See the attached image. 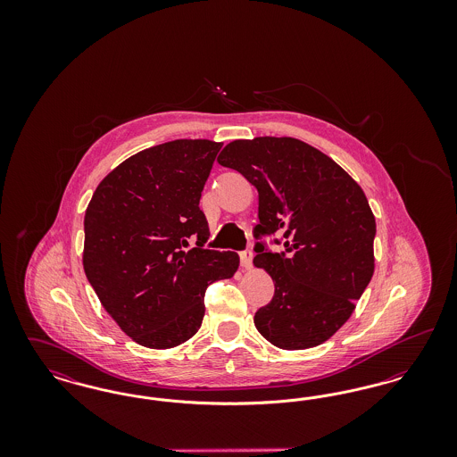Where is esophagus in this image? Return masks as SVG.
I'll return each instance as SVG.
<instances>
[{"label":"esophagus","instance_id":"esophagus-1","mask_svg":"<svg viewBox=\"0 0 457 457\" xmlns=\"http://www.w3.org/2000/svg\"><path fill=\"white\" fill-rule=\"evenodd\" d=\"M252 259H253L252 250H243V252H239V261H241V265H243L245 269H250V267H252Z\"/></svg>","mask_w":457,"mask_h":457}]
</instances>
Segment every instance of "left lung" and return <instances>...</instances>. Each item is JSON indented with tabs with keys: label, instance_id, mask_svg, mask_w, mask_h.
Returning <instances> with one entry per match:
<instances>
[{
	"label": "left lung",
	"instance_id": "8db88e82",
	"mask_svg": "<svg viewBox=\"0 0 457 457\" xmlns=\"http://www.w3.org/2000/svg\"><path fill=\"white\" fill-rule=\"evenodd\" d=\"M218 162L259 192L253 237L284 238L281 253L262 241L253 248L255 267L276 286L253 317L257 330L281 349L322 345L345 326L373 276L375 218L361 187L328 155L291 137L235 140Z\"/></svg>",
	"mask_w": 457,
	"mask_h": 457
}]
</instances>
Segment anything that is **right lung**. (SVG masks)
<instances>
[{"label": "right lung", "instance_id": "right-lung-1", "mask_svg": "<svg viewBox=\"0 0 457 457\" xmlns=\"http://www.w3.org/2000/svg\"><path fill=\"white\" fill-rule=\"evenodd\" d=\"M222 144L179 138L123 161L84 219V270L112 320L140 346L174 348L202 326L209 284L238 270L235 252L204 248L200 196ZM188 238L196 246L185 251Z\"/></svg>", "mask_w": 457, "mask_h": 457}]
</instances>
